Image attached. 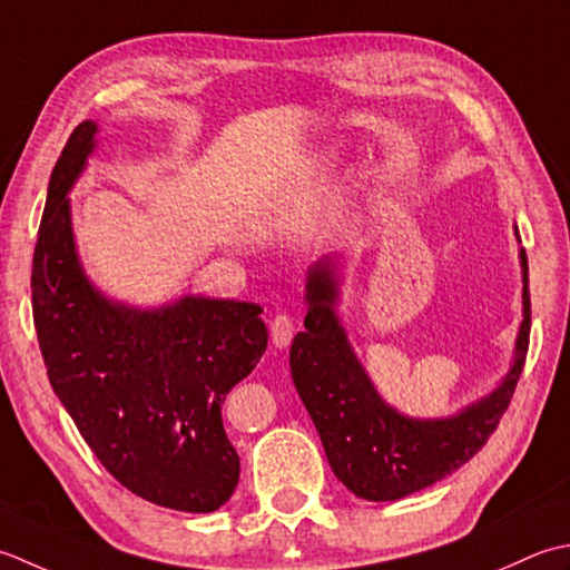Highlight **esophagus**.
<instances>
[{
    "mask_svg": "<svg viewBox=\"0 0 570 570\" xmlns=\"http://www.w3.org/2000/svg\"><path fill=\"white\" fill-rule=\"evenodd\" d=\"M293 334H295V320L289 317V315H275L273 317V322H271V336H273V344L275 346H287L289 344V340H293Z\"/></svg>",
    "mask_w": 570,
    "mask_h": 570,
    "instance_id": "esophagus-1",
    "label": "esophagus"
}]
</instances>
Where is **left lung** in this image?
<instances>
[{"instance_id": "8db88e82", "label": "left lung", "mask_w": 570, "mask_h": 570, "mask_svg": "<svg viewBox=\"0 0 570 570\" xmlns=\"http://www.w3.org/2000/svg\"><path fill=\"white\" fill-rule=\"evenodd\" d=\"M521 268L524 322L517 340V362L490 399L445 421H413L379 399L332 312L336 297L332 265L320 263L312 268L309 312L305 332L289 346V371L332 470L346 490L368 502H393L443 480L482 450L512 403L529 352L531 297L524 250Z\"/></svg>"}]
</instances>
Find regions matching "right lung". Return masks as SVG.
Here are the masks:
<instances>
[{"label": "right lung", "mask_w": 570, "mask_h": 570, "mask_svg": "<svg viewBox=\"0 0 570 570\" xmlns=\"http://www.w3.org/2000/svg\"><path fill=\"white\" fill-rule=\"evenodd\" d=\"M92 135L96 122L86 120L68 137L33 248L31 309L46 374L92 455L122 487L177 512H216L240 474L220 409L268 346L263 309L184 297L137 312L90 287L66 194Z\"/></svg>", "instance_id": "obj_1"}]
</instances>
